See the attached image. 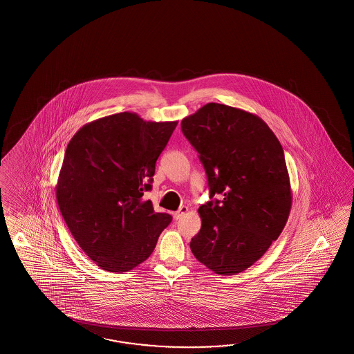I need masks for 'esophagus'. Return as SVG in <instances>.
<instances>
[{"label": "esophagus", "mask_w": 354, "mask_h": 354, "mask_svg": "<svg viewBox=\"0 0 354 354\" xmlns=\"http://www.w3.org/2000/svg\"><path fill=\"white\" fill-rule=\"evenodd\" d=\"M188 211V207H186V206H182V207H180V210L176 211L174 214V218L176 220H178V218H182L186 212Z\"/></svg>", "instance_id": "esophagus-1"}]
</instances>
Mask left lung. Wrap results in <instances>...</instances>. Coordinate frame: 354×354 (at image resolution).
I'll list each match as a JSON object with an SVG mask.
<instances>
[{
  "label": "left lung",
  "mask_w": 354,
  "mask_h": 354,
  "mask_svg": "<svg viewBox=\"0 0 354 354\" xmlns=\"http://www.w3.org/2000/svg\"><path fill=\"white\" fill-rule=\"evenodd\" d=\"M180 129L198 153L210 189L191 250L218 274L245 271L279 238L290 215L282 145L257 115L215 102L185 118Z\"/></svg>",
  "instance_id": "8db88e82"
}]
</instances>
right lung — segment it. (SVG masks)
<instances>
[{
    "label": "right lung",
    "mask_w": 354,
    "mask_h": 354,
    "mask_svg": "<svg viewBox=\"0 0 354 354\" xmlns=\"http://www.w3.org/2000/svg\"><path fill=\"white\" fill-rule=\"evenodd\" d=\"M176 127L119 113L86 124L68 143L57 201L78 245L102 270L139 266L172 221L143 195Z\"/></svg>",
    "instance_id": "add662e5"
}]
</instances>
